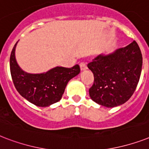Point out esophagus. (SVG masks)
<instances>
[{
	"mask_svg": "<svg viewBox=\"0 0 149 149\" xmlns=\"http://www.w3.org/2000/svg\"><path fill=\"white\" fill-rule=\"evenodd\" d=\"M79 66H80V70H81V71H84V70H85L87 69L86 63H80V64H79Z\"/></svg>",
	"mask_w": 149,
	"mask_h": 149,
	"instance_id": "1",
	"label": "esophagus"
}]
</instances>
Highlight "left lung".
I'll return each mask as SVG.
<instances>
[{
  "label": "left lung",
  "instance_id": "left-lung-1",
  "mask_svg": "<svg viewBox=\"0 0 149 149\" xmlns=\"http://www.w3.org/2000/svg\"><path fill=\"white\" fill-rule=\"evenodd\" d=\"M87 66L94 77L89 90L91 98L100 105L113 107L125 104L134 93L141 76L142 55L133 41L112 53L100 54Z\"/></svg>",
  "mask_w": 149,
  "mask_h": 149
}]
</instances>
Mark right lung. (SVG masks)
Wrapping results in <instances>:
<instances>
[{
	"instance_id": "1",
	"label": "right lung",
	"mask_w": 149,
	"mask_h": 149,
	"mask_svg": "<svg viewBox=\"0 0 149 149\" xmlns=\"http://www.w3.org/2000/svg\"><path fill=\"white\" fill-rule=\"evenodd\" d=\"M17 43L10 53V70L17 92L38 107H48L59 101L68 82L80 72L79 65L72 68L56 66L43 73H28L19 67L15 58Z\"/></svg>"
}]
</instances>
